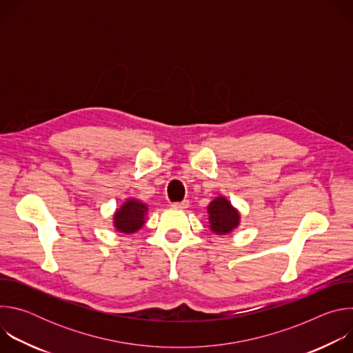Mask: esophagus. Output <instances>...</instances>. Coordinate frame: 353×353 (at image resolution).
I'll use <instances>...</instances> for the list:
<instances>
[{
	"mask_svg": "<svg viewBox=\"0 0 353 353\" xmlns=\"http://www.w3.org/2000/svg\"><path fill=\"white\" fill-rule=\"evenodd\" d=\"M170 207L174 208V210H185V208H188V201H181V203H173Z\"/></svg>",
	"mask_w": 353,
	"mask_h": 353,
	"instance_id": "esophagus-1",
	"label": "esophagus"
}]
</instances>
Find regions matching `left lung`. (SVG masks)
<instances>
[{
    "label": "left lung",
    "instance_id": "8db88e82",
    "mask_svg": "<svg viewBox=\"0 0 353 353\" xmlns=\"http://www.w3.org/2000/svg\"><path fill=\"white\" fill-rule=\"evenodd\" d=\"M211 230L216 234H228L237 228L240 215L225 196L215 198L208 205Z\"/></svg>",
    "mask_w": 353,
    "mask_h": 353
}]
</instances>
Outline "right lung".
Wrapping results in <instances>:
<instances>
[{
    "label": "right lung",
    "mask_w": 353,
    "mask_h": 353,
    "mask_svg": "<svg viewBox=\"0 0 353 353\" xmlns=\"http://www.w3.org/2000/svg\"><path fill=\"white\" fill-rule=\"evenodd\" d=\"M146 205L137 199H127L114 214V226L121 233H134L145 223Z\"/></svg>",
    "instance_id": "add662e5"
}]
</instances>
